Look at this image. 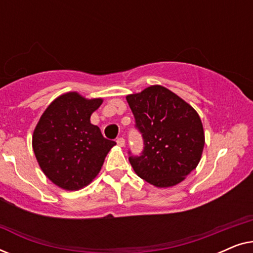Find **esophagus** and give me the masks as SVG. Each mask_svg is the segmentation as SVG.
I'll return each instance as SVG.
<instances>
[{
  "mask_svg": "<svg viewBox=\"0 0 253 253\" xmlns=\"http://www.w3.org/2000/svg\"><path fill=\"white\" fill-rule=\"evenodd\" d=\"M116 143H117V145H119V146L123 147L124 145H126V140H124V138L120 137V138H117V139H116Z\"/></svg>",
  "mask_w": 253,
  "mask_h": 253,
  "instance_id": "esophagus-1",
  "label": "esophagus"
}]
</instances>
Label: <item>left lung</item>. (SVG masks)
<instances>
[{"label":"left lung","mask_w":253,"mask_h":253,"mask_svg":"<svg viewBox=\"0 0 253 253\" xmlns=\"http://www.w3.org/2000/svg\"><path fill=\"white\" fill-rule=\"evenodd\" d=\"M144 140L129 161L140 178L158 188L178 184L198 166L205 136L198 113L160 85L126 96Z\"/></svg>","instance_id":"1"}]
</instances>
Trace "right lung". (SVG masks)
Instances as JSON below:
<instances>
[{"mask_svg": "<svg viewBox=\"0 0 253 253\" xmlns=\"http://www.w3.org/2000/svg\"><path fill=\"white\" fill-rule=\"evenodd\" d=\"M101 103L102 99L65 93L47 107L34 129L32 146L41 170L62 189L75 191L89 184L116 145L89 121Z\"/></svg>", "mask_w": 253, "mask_h": 253, "instance_id": "right-lung-1", "label": "right lung"}]
</instances>
